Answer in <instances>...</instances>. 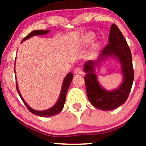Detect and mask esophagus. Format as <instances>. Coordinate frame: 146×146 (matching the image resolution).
I'll list each match as a JSON object with an SVG mask.
<instances>
[{
    "label": "esophagus",
    "instance_id": "esophagus-1",
    "mask_svg": "<svg viewBox=\"0 0 146 146\" xmlns=\"http://www.w3.org/2000/svg\"><path fill=\"white\" fill-rule=\"evenodd\" d=\"M74 73H75V74H76V75L82 74V68L80 67H77L75 68Z\"/></svg>",
    "mask_w": 146,
    "mask_h": 146
}]
</instances>
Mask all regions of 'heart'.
Instances as JSON below:
<instances>
[{
  "instance_id": "obj_1",
  "label": "heart",
  "mask_w": 146,
  "mask_h": 146,
  "mask_svg": "<svg viewBox=\"0 0 146 146\" xmlns=\"http://www.w3.org/2000/svg\"><path fill=\"white\" fill-rule=\"evenodd\" d=\"M93 37H94V36H93V33H86V34H85L83 37L82 40L84 43H88V42H90L92 41Z\"/></svg>"
}]
</instances>
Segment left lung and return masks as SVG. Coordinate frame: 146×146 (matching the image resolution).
<instances>
[{
    "label": "left lung",
    "instance_id": "left-lung-1",
    "mask_svg": "<svg viewBox=\"0 0 146 146\" xmlns=\"http://www.w3.org/2000/svg\"><path fill=\"white\" fill-rule=\"evenodd\" d=\"M108 56L116 57L121 64L123 82L117 90L109 92L100 86L94 73L95 67ZM86 76L84 78L88 100L93 106L103 110L118 108L126 101L134 80L131 51L126 40L116 25H111L108 44L105 46L98 60H88L84 66Z\"/></svg>",
    "mask_w": 146,
    "mask_h": 146
}]
</instances>
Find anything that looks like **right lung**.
<instances>
[{"label": "right lung", "mask_w": 146, "mask_h": 146, "mask_svg": "<svg viewBox=\"0 0 146 146\" xmlns=\"http://www.w3.org/2000/svg\"><path fill=\"white\" fill-rule=\"evenodd\" d=\"M49 31H50V30H44V31H42V30H35V31H31V32L30 33L28 36H27L26 37H25L24 39L22 40V42L26 40L29 39V38H31V37H33L34 36H38V35H45V34H46L48 32H49ZM14 72L16 73L15 70H14ZM72 80H73V74H72L71 73H68L67 75L65 77L64 80V81H63L62 86L61 93H60V98H59V99H58L57 103L54 106H53V107H51V108H48V109H47V110H42V111H38V110H36L33 109V108H31V107H30L26 103V102L25 101L24 99H23V97H22L21 94L20 93V91H19V90H18V88L17 83H16V89H17V91H18V94H19V95H20V97H21V100H23V102H24V104L27 106V108H28V110H29L31 113L34 114V115H38V116H40V117H51V116H54V115H57V114L60 113V111L62 110L64 105L65 101H66V93H67L68 87H69L70 84H71Z\"/></svg>", "instance_id": "right-lung-1"}]
</instances>
